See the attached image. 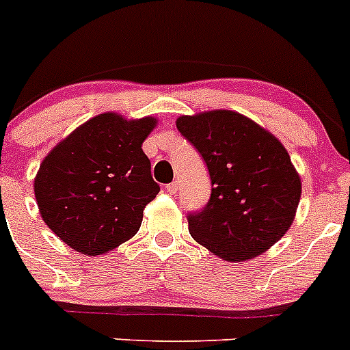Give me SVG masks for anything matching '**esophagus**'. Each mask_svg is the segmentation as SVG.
I'll return each mask as SVG.
<instances>
[{"mask_svg": "<svg viewBox=\"0 0 350 350\" xmlns=\"http://www.w3.org/2000/svg\"><path fill=\"white\" fill-rule=\"evenodd\" d=\"M178 189H179V186H178V183H176V181L165 186V191H167L169 195H176V193H178Z\"/></svg>", "mask_w": 350, "mask_h": 350, "instance_id": "esophagus-1", "label": "esophagus"}]
</instances>
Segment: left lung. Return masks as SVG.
Here are the masks:
<instances>
[{
    "label": "left lung",
    "instance_id": "8db88e82",
    "mask_svg": "<svg viewBox=\"0 0 350 350\" xmlns=\"http://www.w3.org/2000/svg\"><path fill=\"white\" fill-rule=\"evenodd\" d=\"M176 126L206 162L211 196L189 234L228 262L260 256L295 220L301 179L283 144L232 109L183 115Z\"/></svg>",
    "mask_w": 350,
    "mask_h": 350
}]
</instances>
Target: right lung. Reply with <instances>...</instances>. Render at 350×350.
Returning <instances> with one entry per match:
<instances>
[{"label":"right lung","mask_w":350,"mask_h":350,"mask_svg":"<svg viewBox=\"0 0 350 350\" xmlns=\"http://www.w3.org/2000/svg\"><path fill=\"white\" fill-rule=\"evenodd\" d=\"M157 118L101 113L77 126L42 161L33 181L38 211L70 249L101 256L139 232L159 193L144 140Z\"/></svg>","instance_id":"obj_1"}]
</instances>
